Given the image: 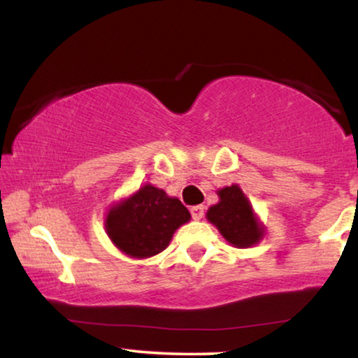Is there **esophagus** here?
<instances>
[{
	"label": "esophagus",
	"instance_id": "34e87169",
	"mask_svg": "<svg viewBox=\"0 0 358 358\" xmlns=\"http://www.w3.org/2000/svg\"><path fill=\"white\" fill-rule=\"evenodd\" d=\"M203 205H194V207H190V215H192L194 220H200L203 217Z\"/></svg>",
	"mask_w": 358,
	"mask_h": 358
}]
</instances>
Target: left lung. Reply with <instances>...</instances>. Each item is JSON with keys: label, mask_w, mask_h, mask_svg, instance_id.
<instances>
[{"label": "left lung", "mask_w": 358, "mask_h": 358, "mask_svg": "<svg viewBox=\"0 0 358 358\" xmlns=\"http://www.w3.org/2000/svg\"><path fill=\"white\" fill-rule=\"evenodd\" d=\"M220 202L210 207L207 218L220 229L224 239L238 248H249L262 236V228L254 217L251 205L238 185L218 192Z\"/></svg>", "instance_id": "1"}]
</instances>
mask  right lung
Returning a JSON list of instances; mask_svg holds the SVG:
<instances>
[{
  "label": "right lung",
  "instance_id": "obj_1",
  "mask_svg": "<svg viewBox=\"0 0 358 358\" xmlns=\"http://www.w3.org/2000/svg\"><path fill=\"white\" fill-rule=\"evenodd\" d=\"M189 218L180 200L148 184L110 210L106 228L120 251L141 259L164 251L176 229Z\"/></svg>",
  "mask_w": 358,
  "mask_h": 358
}]
</instances>
